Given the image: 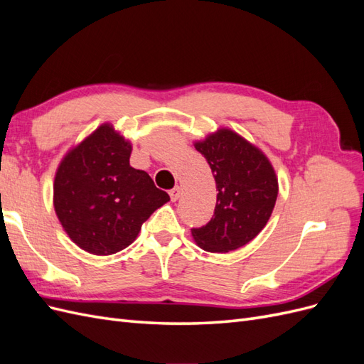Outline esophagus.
I'll return each mask as SVG.
<instances>
[{
  "label": "esophagus",
  "instance_id": "34e87169",
  "mask_svg": "<svg viewBox=\"0 0 364 364\" xmlns=\"http://www.w3.org/2000/svg\"><path fill=\"white\" fill-rule=\"evenodd\" d=\"M170 197H171V200L173 202H176L181 197V188L179 186H174L173 190H170Z\"/></svg>",
  "mask_w": 364,
  "mask_h": 364
}]
</instances>
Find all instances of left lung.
Instances as JSON below:
<instances>
[{"instance_id": "1", "label": "left lung", "mask_w": 364, "mask_h": 364, "mask_svg": "<svg viewBox=\"0 0 364 364\" xmlns=\"http://www.w3.org/2000/svg\"><path fill=\"white\" fill-rule=\"evenodd\" d=\"M214 174V215L191 234L206 252H229L247 245L267 225L278 197V179L264 153L229 129L194 144Z\"/></svg>"}]
</instances>
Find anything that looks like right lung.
Here are the masks:
<instances>
[{
	"label": "right lung",
	"instance_id": "1",
	"mask_svg": "<svg viewBox=\"0 0 364 364\" xmlns=\"http://www.w3.org/2000/svg\"><path fill=\"white\" fill-rule=\"evenodd\" d=\"M130 142L111 124L98 127L60 162L54 209L74 243L112 255L134 243L142 223L170 200L150 176L130 167Z\"/></svg>",
	"mask_w": 364,
	"mask_h": 364
}]
</instances>
